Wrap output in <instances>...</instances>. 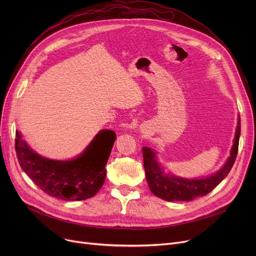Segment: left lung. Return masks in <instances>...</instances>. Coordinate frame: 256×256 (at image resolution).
<instances>
[{
	"mask_svg": "<svg viewBox=\"0 0 256 256\" xmlns=\"http://www.w3.org/2000/svg\"><path fill=\"white\" fill-rule=\"evenodd\" d=\"M240 135V119L238 117L230 156L227 158L226 163L218 172L210 176L199 180H189L165 174L156 160V152L150 147H143L142 152L145 176L150 191L156 197L166 201H191L197 197L206 196L230 172L238 154Z\"/></svg>",
	"mask_w": 256,
	"mask_h": 256,
	"instance_id": "left-lung-1",
	"label": "left lung"
}]
</instances>
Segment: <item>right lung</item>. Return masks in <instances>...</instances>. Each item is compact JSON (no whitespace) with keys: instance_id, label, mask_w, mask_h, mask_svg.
Returning a JSON list of instances; mask_svg holds the SVG:
<instances>
[{"instance_id":"obj_1","label":"right lung","mask_w":256,"mask_h":256,"mask_svg":"<svg viewBox=\"0 0 256 256\" xmlns=\"http://www.w3.org/2000/svg\"><path fill=\"white\" fill-rule=\"evenodd\" d=\"M116 134L102 130L87 148L70 160L46 158L33 152L16 132V152L24 173L44 193L62 200L78 201L96 195L106 180V164Z\"/></svg>"}]
</instances>
